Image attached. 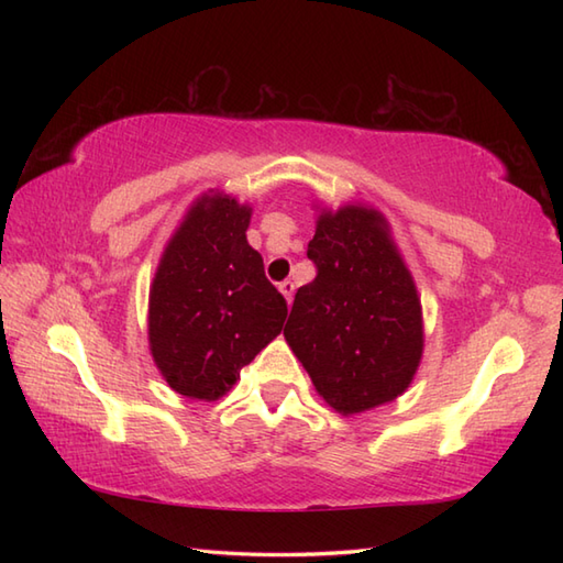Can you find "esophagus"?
I'll list each match as a JSON object with an SVG mask.
<instances>
[{
    "label": "esophagus",
    "instance_id": "esophagus-1",
    "mask_svg": "<svg viewBox=\"0 0 563 563\" xmlns=\"http://www.w3.org/2000/svg\"><path fill=\"white\" fill-rule=\"evenodd\" d=\"M278 288H280V292H283L285 300H288V305H292V295H295V285H292V280H283V283L278 285Z\"/></svg>",
    "mask_w": 563,
    "mask_h": 563
}]
</instances>
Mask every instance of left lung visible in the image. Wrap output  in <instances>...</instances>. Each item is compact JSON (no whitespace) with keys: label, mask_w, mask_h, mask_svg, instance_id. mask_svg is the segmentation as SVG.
Wrapping results in <instances>:
<instances>
[{"label":"left lung","mask_w":563,"mask_h":563,"mask_svg":"<svg viewBox=\"0 0 563 563\" xmlns=\"http://www.w3.org/2000/svg\"><path fill=\"white\" fill-rule=\"evenodd\" d=\"M317 275L295 295L285 341L341 413L397 399L423 353L421 302L382 214L324 212L307 246Z\"/></svg>","instance_id":"obj_1"}]
</instances>
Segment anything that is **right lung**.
Listing matches in <instances>:
<instances>
[{
    "label": "right lung",
    "instance_id": "right-lung-1",
    "mask_svg": "<svg viewBox=\"0 0 563 563\" xmlns=\"http://www.w3.org/2000/svg\"><path fill=\"white\" fill-rule=\"evenodd\" d=\"M251 208L206 196L166 246L150 292V349L169 387L218 399L283 331L288 302L246 242Z\"/></svg>",
    "mask_w": 563,
    "mask_h": 563
}]
</instances>
